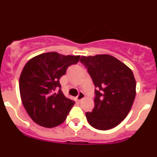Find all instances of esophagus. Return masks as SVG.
<instances>
[{
  "mask_svg": "<svg viewBox=\"0 0 157 157\" xmlns=\"http://www.w3.org/2000/svg\"><path fill=\"white\" fill-rule=\"evenodd\" d=\"M84 98H85V94H83L82 92H79L78 95L76 97V100H77L78 101H81Z\"/></svg>",
  "mask_w": 157,
  "mask_h": 157,
  "instance_id": "obj_1",
  "label": "esophagus"
}]
</instances>
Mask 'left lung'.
Returning a JSON list of instances; mask_svg holds the SVG:
<instances>
[{
	"label": "left lung",
	"mask_w": 157,
	"mask_h": 157,
	"mask_svg": "<svg viewBox=\"0 0 157 157\" xmlns=\"http://www.w3.org/2000/svg\"><path fill=\"white\" fill-rule=\"evenodd\" d=\"M95 86V106L86 112L88 123L98 130H107L119 125L128 115L136 95L132 71L114 56L102 54L82 56Z\"/></svg>",
	"instance_id": "left-lung-1"
}]
</instances>
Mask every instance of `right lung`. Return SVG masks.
<instances>
[{
    "instance_id": "1",
    "label": "right lung",
    "mask_w": 157,
    "mask_h": 157,
    "mask_svg": "<svg viewBox=\"0 0 157 157\" xmlns=\"http://www.w3.org/2000/svg\"><path fill=\"white\" fill-rule=\"evenodd\" d=\"M79 58L51 52L34 56L25 64L19 77V93L23 106L34 123L52 128L66 120L75 101L63 95L59 78Z\"/></svg>"
}]
</instances>
